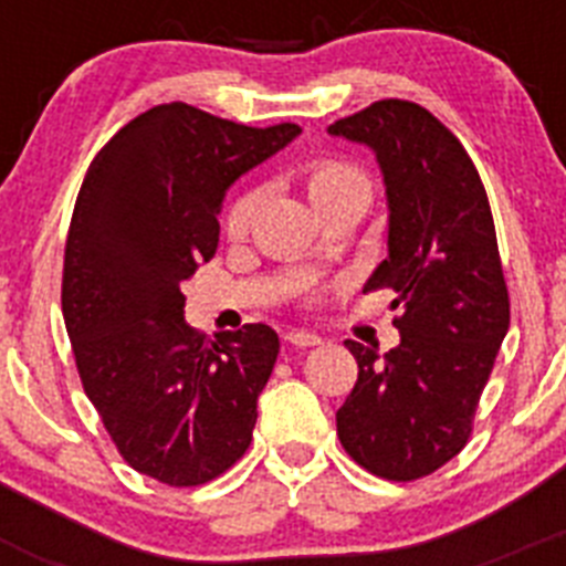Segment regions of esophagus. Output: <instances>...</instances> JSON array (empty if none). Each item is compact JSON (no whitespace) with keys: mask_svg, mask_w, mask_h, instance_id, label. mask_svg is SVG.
Masks as SVG:
<instances>
[{"mask_svg":"<svg viewBox=\"0 0 566 566\" xmlns=\"http://www.w3.org/2000/svg\"><path fill=\"white\" fill-rule=\"evenodd\" d=\"M286 339L292 345H297V348H308V345H319L323 343V337H317L314 332H289Z\"/></svg>","mask_w":566,"mask_h":566,"instance_id":"esophagus-1","label":"esophagus"}]
</instances>
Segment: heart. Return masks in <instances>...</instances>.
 <instances>
[{"instance_id": "1", "label": "heart", "mask_w": 566, "mask_h": 566, "mask_svg": "<svg viewBox=\"0 0 566 566\" xmlns=\"http://www.w3.org/2000/svg\"><path fill=\"white\" fill-rule=\"evenodd\" d=\"M300 184L306 189V198L323 218L339 207H368L374 195V184L363 167L345 161L337 155H317L300 169ZM263 203V189H240L223 212V232L232 240L247 238L254 218Z\"/></svg>"}]
</instances>
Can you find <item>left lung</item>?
<instances>
[{
	"instance_id": "left-lung-1",
	"label": "left lung",
	"mask_w": 566,
	"mask_h": 566,
	"mask_svg": "<svg viewBox=\"0 0 566 566\" xmlns=\"http://www.w3.org/2000/svg\"><path fill=\"white\" fill-rule=\"evenodd\" d=\"M328 133L377 155L388 195V258L365 289H394L399 345L345 339L357 382L337 411L345 453L374 476L413 482L451 462L510 326L488 192L457 135L424 107L382 98Z\"/></svg>"
}]
</instances>
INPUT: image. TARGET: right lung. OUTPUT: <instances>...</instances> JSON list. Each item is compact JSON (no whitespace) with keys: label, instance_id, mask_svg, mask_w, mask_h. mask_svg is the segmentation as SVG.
Instances as JSON below:
<instances>
[{"label":"right lung","instance_id":"add662e5","mask_svg":"<svg viewBox=\"0 0 566 566\" xmlns=\"http://www.w3.org/2000/svg\"><path fill=\"white\" fill-rule=\"evenodd\" d=\"M294 135L158 104L104 144L78 189L62 277L78 377L124 462L169 488L212 482L252 442L277 334L247 323L203 337L181 286L214 258L227 189Z\"/></svg>","mask_w":566,"mask_h":566}]
</instances>
